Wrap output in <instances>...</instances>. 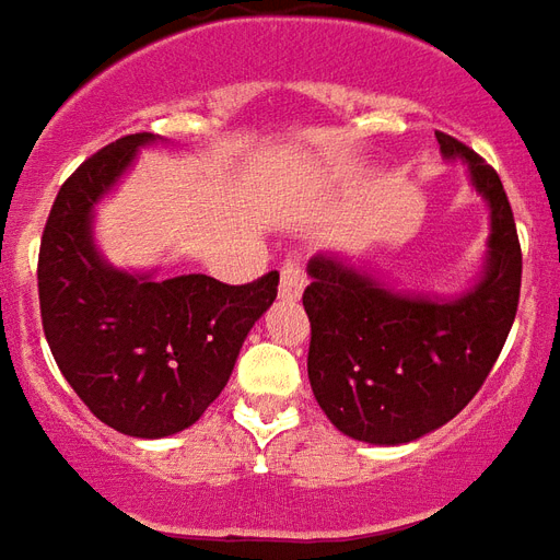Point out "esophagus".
I'll return each instance as SVG.
<instances>
[{
  "mask_svg": "<svg viewBox=\"0 0 560 560\" xmlns=\"http://www.w3.org/2000/svg\"><path fill=\"white\" fill-rule=\"evenodd\" d=\"M304 285H307V271H304V265L298 262V259H285L280 265V298L285 301H295L304 292Z\"/></svg>",
  "mask_w": 560,
  "mask_h": 560,
  "instance_id": "obj_1",
  "label": "esophagus"
}]
</instances>
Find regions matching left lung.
I'll return each instance as SVG.
<instances>
[{"label":"left lung","mask_w":560,"mask_h":560,"mask_svg":"<svg viewBox=\"0 0 560 560\" xmlns=\"http://www.w3.org/2000/svg\"><path fill=\"white\" fill-rule=\"evenodd\" d=\"M447 161H465L489 202L487 271L456 301L399 295L319 253L307 265V375L313 397L349 439L406 444L475 399L516 319L522 250L498 173L475 149L435 130Z\"/></svg>","instance_id":"1"}]
</instances>
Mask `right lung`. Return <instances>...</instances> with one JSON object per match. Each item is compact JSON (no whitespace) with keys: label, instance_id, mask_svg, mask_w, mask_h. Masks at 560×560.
Returning <instances> with one entry per match:
<instances>
[{"label":"right lung","instance_id":"add662e5","mask_svg":"<svg viewBox=\"0 0 560 560\" xmlns=\"http://www.w3.org/2000/svg\"><path fill=\"white\" fill-rule=\"evenodd\" d=\"M151 140L130 133L80 163L59 187L38 253L40 322L56 364L97 420L137 439L202 418L280 283L277 271L244 285L206 275L158 283L97 256L92 208Z\"/></svg>","mask_w":560,"mask_h":560}]
</instances>
